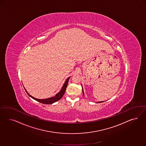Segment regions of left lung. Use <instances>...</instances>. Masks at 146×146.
Instances as JSON below:
<instances>
[{
	"label": "left lung",
	"instance_id": "8db88e82",
	"mask_svg": "<svg viewBox=\"0 0 146 146\" xmlns=\"http://www.w3.org/2000/svg\"><path fill=\"white\" fill-rule=\"evenodd\" d=\"M82 92H83V94H84V90H83V89H82ZM102 102H98V103H101Z\"/></svg>",
	"mask_w": 146,
	"mask_h": 146
}]
</instances>
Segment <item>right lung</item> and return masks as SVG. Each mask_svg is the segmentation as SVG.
<instances>
[{
	"label": "right lung",
	"mask_w": 146,
	"mask_h": 146,
	"mask_svg": "<svg viewBox=\"0 0 146 146\" xmlns=\"http://www.w3.org/2000/svg\"><path fill=\"white\" fill-rule=\"evenodd\" d=\"M70 77H68L66 80L65 81L64 84L63 85L62 87V89L60 90V91L59 92V93L57 94L55 96L52 97H50V98H46V99H38V98H36L35 97H33L32 96H31V95H29L28 93L27 92V91L26 90V89L25 88L26 93H27V94L31 98H33V99H34L36 101H38V102H40L41 103H43V104H52L54 102H57L58 101H59V100H60L62 98V97L63 96V95H64L65 92L66 91V89L67 86V84L68 83V81L70 79Z\"/></svg>",
	"instance_id": "1"
}]
</instances>
